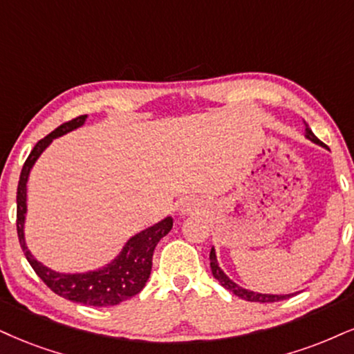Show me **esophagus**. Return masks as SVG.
<instances>
[{
  "mask_svg": "<svg viewBox=\"0 0 354 354\" xmlns=\"http://www.w3.org/2000/svg\"><path fill=\"white\" fill-rule=\"evenodd\" d=\"M182 212H189V208H187V207H185V208H184V210H182Z\"/></svg>",
  "mask_w": 354,
  "mask_h": 354,
  "instance_id": "1",
  "label": "esophagus"
}]
</instances>
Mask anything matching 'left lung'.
<instances>
[{
    "mask_svg": "<svg viewBox=\"0 0 354 354\" xmlns=\"http://www.w3.org/2000/svg\"><path fill=\"white\" fill-rule=\"evenodd\" d=\"M305 131H307V134H305V136L310 139V141L320 144V146H324V142H322L320 139H318L315 134L312 133V129L308 128L307 123H305ZM210 268H212L213 276H215L216 281L220 282L221 286L225 287V289H228L230 292H233V294L238 295V297L248 300V302H263V304L264 302H279V300H286V299H289V297H292V295H294V294H289V295L257 294V292H251V290L243 289V287H239L238 283H234L228 276H226L223 270L220 269V266H218V263H216V254H215V250H213V248H212V251H210Z\"/></svg>",
    "mask_w": 354,
    "mask_h": 354,
    "instance_id": "1",
    "label": "left lung"
}]
</instances>
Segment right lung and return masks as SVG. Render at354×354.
Segmentation results:
<instances>
[{"mask_svg":"<svg viewBox=\"0 0 354 354\" xmlns=\"http://www.w3.org/2000/svg\"><path fill=\"white\" fill-rule=\"evenodd\" d=\"M85 118L86 115H82L73 118L71 121H65L59 128L47 134L46 138L37 141L34 149L30 151L29 157L23 165V170H21L19 184H17L16 228L26 259L29 261L34 272L41 277V281L52 292L77 304L93 305V307H110V305H118L123 300L134 297L144 289L147 279L151 276L152 254H154L157 243L172 230V218H165L160 223L151 226V228L144 230L136 236L131 238L126 243L121 254L106 268L85 274H59L55 270L46 268V266L34 259L30 251L26 248L24 241L26 184H28L30 169H32L37 157L42 154V151L52 142V139L62 136L68 131L82 126Z\"/></svg>","mask_w":354,"mask_h":354,"instance_id":"obj_1","label":"right lung"}]
</instances>
